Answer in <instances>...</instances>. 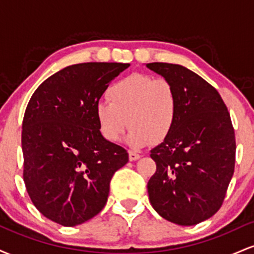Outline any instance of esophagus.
Returning a JSON list of instances; mask_svg holds the SVG:
<instances>
[{
  "instance_id": "esophagus-1",
  "label": "esophagus",
  "mask_w": 254,
  "mask_h": 254,
  "mask_svg": "<svg viewBox=\"0 0 254 254\" xmlns=\"http://www.w3.org/2000/svg\"><path fill=\"white\" fill-rule=\"evenodd\" d=\"M139 157H141V155H139V154H137L136 151H132V150L129 151V159H130V161H136V160H138Z\"/></svg>"
}]
</instances>
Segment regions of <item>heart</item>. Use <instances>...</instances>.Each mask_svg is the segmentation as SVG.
Here are the masks:
<instances>
[{
	"label": "heart",
	"instance_id": "1",
	"mask_svg": "<svg viewBox=\"0 0 254 254\" xmlns=\"http://www.w3.org/2000/svg\"><path fill=\"white\" fill-rule=\"evenodd\" d=\"M108 101L95 105L99 130L107 141L117 142L127 127V142L142 148L160 143L171 135L177 122L178 97L173 84L133 72L113 83L107 90Z\"/></svg>",
	"mask_w": 254,
	"mask_h": 254
}]
</instances>
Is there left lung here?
Returning <instances> with one entry per match:
<instances>
[{"label": "left lung", "instance_id": "1", "mask_svg": "<svg viewBox=\"0 0 254 254\" xmlns=\"http://www.w3.org/2000/svg\"><path fill=\"white\" fill-rule=\"evenodd\" d=\"M173 84L177 122L150 150L156 172L148 182L151 206L165 220L193 226L222 205L234 173L235 136L222 98L211 84L179 64L149 63Z\"/></svg>", "mask_w": 254, "mask_h": 254}]
</instances>
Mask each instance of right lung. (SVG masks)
Returning a JSON list of instances; mask_svg holds the SVG:
<instances>
[{"mask_svg": "<svg viewBox=\"0 0 254 254\" xmlns=\"http://www.w3.org/2000/svg\"><path fill=\"white\" fill-rule=\"evenodd\" d=\"M129 63H81L46 78L22 122L24 182L32 203L65 227L103 210L113 174L129 161L99 130L95 105Z\"/></svg>", "mask_w": 254, "mask_h": 254, "instance_id": "1", "label": "right lung"}]
</instances>
